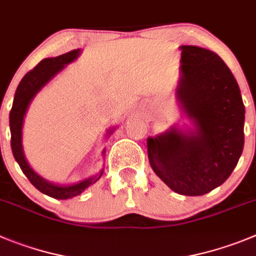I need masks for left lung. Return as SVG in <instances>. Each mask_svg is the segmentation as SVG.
<instances>
[{"label":"left lung","mask_w":256,"mask_h":256,"mask_svg":"<svg viewBox=\"0 0 256 256\" xmlns=\"http://www.w3.org/2000/svg\"><path fill=\"white\" fill-rule=\"evenodd\" d=\"M178 98L196 132L172 130L147 140L152 168L171 190L203 196L236 168L244 148L245 106L226 63L204 48L182 46Z\"/></svg>","instance_id":"left-lung-1"}]
</instances>
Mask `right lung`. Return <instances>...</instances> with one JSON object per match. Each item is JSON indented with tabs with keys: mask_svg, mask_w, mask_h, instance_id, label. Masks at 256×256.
Here are the masks:
<instances>
[{
	"mask_svg": "<svg viewBox=\"0 0 256 256\" xmlns=\"http://www.w3.org/2000/svg\"><path fill=\"white\" fill-rule=\"evenodd\" d=\"M78 52L80 49H74L68 53H64V54L58 56L56 58H46V60L38 63L32 71H29L22 77V80L18 84V88H16L15 98H14L12 108H11L10 112L11 148H12L15 160L18 161L21 170L26 175L29 182L36 188L38 190L56 199H68L77 196V194L85 190L88 185L95 182L96 180H99L102 172L99 176L90 178V179L84 180L78 184L70 185V186L50 184V182H46L39 175L35 174L34 171L30 168V166L28 165L26 160H25L22 146H21V128H22V120H24L25 112H26L28 106H29L35 94L40 90L56 74H58L64 67V64L76 60V57L78 56Z\"/></svg>",
	"mask_w": 256,
	"mask_h": 256,
	"instance_id": "1",
	"label": "right lung"
}]
</instances>
